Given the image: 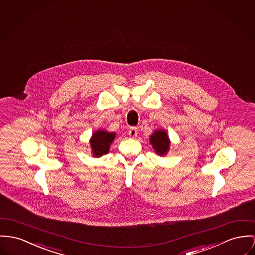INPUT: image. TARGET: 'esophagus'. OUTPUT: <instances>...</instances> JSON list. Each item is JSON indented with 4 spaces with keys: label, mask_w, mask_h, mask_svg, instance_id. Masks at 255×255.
I'll use <instances>...</instances> for the list:
<instances>
[{
    "label": "esophagus",
    "mask_w": 255,
    "mask_h": 255,
    "mask_svg": "<svg viewBox=\"0 0 255 255\" xmlns=\"http://www.w3.org/2000/svg\"><path fill=\"white\" fill-rule=\"evenodd\" d=\"M128 134H129V136H130V137H137V128H135V127H132V128H130V129H129V131H128Z\"/></svg>",
    "instance_id": "obj_1"
}]
</instances>
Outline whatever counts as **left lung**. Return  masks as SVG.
<instances>
[{"mask_svg":"<svg viewBox=\"0 0 255 255\" xmlns=\"http://www.w3.org/2000/svg\"><path fill=\"white\" fill-rule=\"evenodd\" d=\"M149 141L154 151L159 156H164L168 153L171 145V140L164 129L154 130L152 135H150L149 137Z\"/></svg>","mask_w":255,"mask_h":255,"instance_id":"8db88e82","label":"left lung"}]
</instances>
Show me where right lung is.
<instances>
[{
	"instance_id": "right-lung-1",
	"label": "right lung",
	"mask_w": 255,
	"mask_h": 255,
	"mask_svg": "<svg viewBox=\"0 0 255 255\" xmlns=\"http://www.w3.org/2000/svg\"><path fill=\"white\" fill-rule=\"evenodd\" d=\"M116 138V132H109L107 130L99 129L92 134L90 138V146L93 157H101L110 151V147Z\"/></svg>"
}]
</instances>
